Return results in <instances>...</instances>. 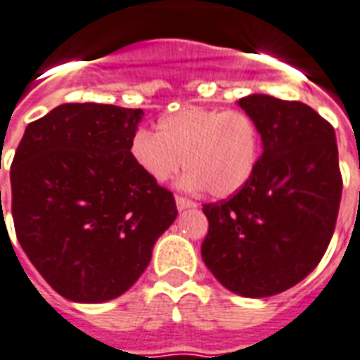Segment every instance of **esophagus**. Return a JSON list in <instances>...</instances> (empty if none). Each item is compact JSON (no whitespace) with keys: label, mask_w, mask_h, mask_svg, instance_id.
<instances>
[{"label":"esophagus","mask_w":360,"mask_h":360,"mask_svg":"<svg viewBox=\"0 0 360 360\" xmlns=\"http://www.w3.org/2000/svg\"><path fill=\"white\" fill-rule=\"evenodd\" d=\"M176 206L178 210H186V208H197L198 204L195 200H189L186 197H176Z\"/></svg>","instance_id":"34e87169"}]
</instances>
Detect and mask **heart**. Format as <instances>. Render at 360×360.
Wrapping results in <instances>:
<instances>
[{"label": "heart", "mask_w": 360, "mask_h": 360, "mask_svg": "<svg viewBox=\"0 0 360 360\" xmlns=\"http://www.w3.org/2000/svg\"><path fill=\"white\" fill-rule=\"evenodd\" d=\"M130 152L141 171L154 182H165L182 163L184 186L204 188L212 197L238 193L252 176L260 156V131L241 109L186 105L158 122V135L137 130Z\"/></svg>", "instance_id": "1"}]
</instances>
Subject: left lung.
<instances>
[{"instance_id":"1","label":"left lung","mask_w":360,"mask_h":360,"mask_svg":"<svg viewBox=\"0 0 360 360\" xmlns=\"http://www.w3.org/2000/svg\"><path fill=\"white\" fill-rule=\"evenodd\" d=\"M264 152L249 182L204 204L200 252L225 288L269 297L301 283L326 255L340 208L335 128L307 103L266 94L241 98Z\"/></svg>"}]
</instances>
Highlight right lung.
Instances as JSON below:
<instances>
[{
  "mask_svg": "<svg viewBox=\"0 0 360 360\" xmlns=\"http://www.w3.org/2000/svg\"><path fill=\"white\" fill-rule=\"evenodd\" d=\"M141 117L143 109L63 103L30 122L16 148V238L46 283L70 301L124 294L176 219L171 191L131 158Z\"/></svg>",
  "mask_w": 360,
  "mask_h": 360,
  "instance_id": "add662e5",
  "label": "right lung"
}]
</instances>
